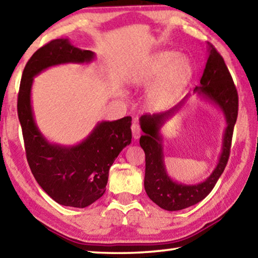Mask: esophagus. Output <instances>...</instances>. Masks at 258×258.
Returning a JSON list of instances; mask_svg holds the SVG:
<instances>
[{"instance_id":"1","label":"esophagus","mask_w":258,"mask_h":258,"mask_svg":"<svg viewBox=\"0 0 258 258\" xmlns=\"http://www.w3.org/2000/svg\"><path fill=\"white\" fill-rule=\"evenodd\" d=\"M132 135H133V139L134 140H138L140 138V135H141V130H140V126L138 124H133L132 127Z\"/></svg>"}]
</instances>
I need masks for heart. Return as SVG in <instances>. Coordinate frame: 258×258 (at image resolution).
I'll list each match as a JSON object with an SVG mask.
<instances>
[{
	"label": "heart",
	"mask_w": 258,
	"mask_h": 258,
	"mask_svg": "<svg viewBox=\"0 0 258 258\" xmlns=\"http://www.w3.org/2000/svg\"><path fill=\"white\" fill-rule=\"evenodd\" d=\"M160 75L150 94V101L156 108L167 107L180 97L194 77V66L186 56H178L176 52L159 51L147 61L139 81L148 84Z\"/></svg>",
	"instance_id": "heart-1"
}]
</instances>
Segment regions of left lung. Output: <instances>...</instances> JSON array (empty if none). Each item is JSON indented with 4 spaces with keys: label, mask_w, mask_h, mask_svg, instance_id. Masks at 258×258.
Returning <instances> with one entry per match:
<instances>
[{
    "label": "left lung",
    "mask_w": 258,
    "mask_h": 258,
    "mask_svg": "<svg viewBox=\"0 0 258 258\" xmlns=\"http://www.w3.org/2000/svg\"><path fill=\"white\" fill-rule=\"evenodd\" d=\"M195 92L216 104L223 111L228 124L223 135V146L218 163L213 173L204 182L198 184H183L174 181L168 176L164 164L161 146L163 138L159 131L166 120L180 110L190 98V94L171 110L154 115H143L140 118L141 130L145 133L140 138V146L146 154L145 189L152 202L169 212L194 206L206 198L224 172L229 160L233 128L238 117V92L224 59L212 44H208L206 67L200 80V85L196 87Z\"/></svg>",
    "instance_id": "left-lung-1"
}]
</instances>
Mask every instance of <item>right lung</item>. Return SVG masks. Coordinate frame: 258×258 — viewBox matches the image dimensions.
<instances>
[{"label":"right lung","mask_w":258,"mask_h":258,"mask_svg":"<svg viewBox=\"0 0 258 258\" xmlns=\"http://www.w3.org/2000/svg\"><path fill=\"white\" fill-rule=\"evenodd\" d=\"M94 52L58 38L38 49L24 69L18 93V117L23 128L27 161L35 180L60 205L84 208L102 197L109 168L132 140L130 116L101 121L76 146H60L43 137L35 123L30 92L34 77L62 63H89Z\"/></svg>","instance_id":"obj_1"}]
</instances>
